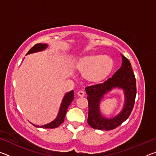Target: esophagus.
<instances>
[{"mask_svg":"<svg viewBox=\"0 0 156 156\" xmlns=\"http://www.w3.org/2000/svg\"><path fill=\"white\" fill-rule=\"evenodd\" d=\"M78 95L79 96H80V97H83V96H84V92L83 91H79L78 92Z\"/></svg>","mask_w":156,"mask_h":156,"instance_id":"esophagus-1","label":"esophagus"}]
</instances>
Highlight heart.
<instances>
[{
	"instance_id": "heart-1",
	"label": "heart",
	"mask_w": 156,
	"mask_h": 156,
	"mask_svg": "<svg viewBox=\"0 0 156 156\" xmlns=\"http://www.w3.org/2000/svg\"><path fill=\"white\" fill-rule=\"evenodd\" d=\"M113 65L112 58L107 55L92 54L84 56L76 62V68L87 80L98 83L109 74Z\"/></svg>"
}]
</instances>
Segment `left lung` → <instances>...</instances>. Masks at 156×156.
Wrapping results in <instances>:
<instances>
[{
  "label": "left lung",
  "instance_id": "1",
  "mask_svg": "<svg viewBox=\"0 0 156 156\" xmlns=\"http://www.w3.org/2000/svg\"><path fill=\"white\" fill-rule=\"evenodd\" d=\"M122 65L112 77L102 84L89 86L85 88L88 95L89 113L87 122L91 127L99 130L109 131L114 129L129 117L135 103L136 82L129 60L122 56ZM122 89L125 100L123 109L114 116L106 117L100 111V102L113 89Z\"/></svg>",
  "mask_w": 156,
  "mask_h": 156
}]
</instances>
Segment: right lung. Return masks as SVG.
Instances as JSON below:
<instances>
[{
	"mask_svg": "<svg viewBox=\"0 0 156 156\" xmlns=\"http://www.w3.org/2000/svg\"><path fill=\"white\" fill-rule=\"evenodd\" d=\"M47 47H48V44L45 43L36 44L27 52V55L34 54V53H37L39 51H43L47 48ZM73 98H74V94H73V90L67 92V93L65 94V96L62 100L61 104H60L58 113L56 118H55L54 120H52L51 122L41 126L34 125V124H32V125L34 126H36V127H41L44 129H54L58 127V126H60L63 122H64L66 113H67V110L69 106L70 105L71 102L73 101Z\"/></svg>",
	"mask_w": 156,
	"mask_h": 156,
	"instance_id": "right-lung-1",
	"label": "right lung"
}]
</instances>
